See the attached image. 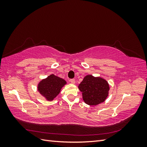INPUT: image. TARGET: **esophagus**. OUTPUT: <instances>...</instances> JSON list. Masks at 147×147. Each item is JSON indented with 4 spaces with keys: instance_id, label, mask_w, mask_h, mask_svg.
I'll return each instance as SVG.
<instances>
[{
    "instance_id": "esophagus-1",
    "label": "esophagus",
    "mask_w": 147,
    "mask_h": 147,
    "mask_svg": "<svg viewBox=\"0 0 147 147\" xmlns=\"http://www.w3.org/2000/svg\"><path fill=\"white\" fill-rule=\"evenodd\" d=\"M70 82L71 83H72V84H75V79H70Z\"/></svg>"
}]
</instances>
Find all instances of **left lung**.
I'll return each instance as SVG.
<instances>
[{"instance_id":"1","label":"left lung","mask_w":147,"mask_h":147,"mask_svg":"<svg viewBox=\"0 0 147 147\" xmlns=\"http://www.w3.org/2000/svg\"><path fill=\"white\" fill-rule=\"evenodd\" d=\"M78 88L83 99L88 105H96L105 100L109 95V84L105 80L88 75L84 77Z\"/></svg>"}]
</instances>
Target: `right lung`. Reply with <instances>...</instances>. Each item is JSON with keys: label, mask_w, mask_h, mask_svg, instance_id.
Returning a JSON list of instances; mask_svg holds the SVG:
<instances>
[{"label": "right lung", "mask_w": 147, "mask_h": 147, "mask_svg": "<svg viewBox=\"0 0 147 147\" xmlns=\"http://www.w3.org/2000/svg\"><path fill=\"white\" fill-rule=\"evenodd\" d=\"M66 84L64 79L51 74L42 80L38 84V91L48 100H53L59 94L61 88Z\"/></svg>", "instance_id": "1"}]
</instances>
